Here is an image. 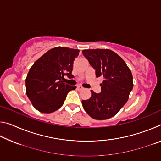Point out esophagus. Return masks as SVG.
Wrapping results in <instances>:
<instances>
[{
	"instance_id": "1",
	"label": "esophagus",
	"mask_w": 161,
	"mask_h": 161,
	"mask_svg": "<svg viewBox=\"0 0 161 161\" xmlns=\"http://www.w3.org/2000/svg\"><path fill=\"white\" fill-rule=\"evenodd\" d=\"M77 88L78 90H81V89H83V87L81 86H80V85H78L77 86Z\"/></svg>"
}]
</instances>
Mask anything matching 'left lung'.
<instances>
[{
	"instance_id": "1",
	"label": "left lung",
	"mask_w": 161,
	"mask_h": 161,
	"mask_svg": "<svg viewBox=\"0 0 161 161\" xmlns=\"http://www.w3.org/2000/svg\"><path fill=\"white\" fill-rule=\"evenodd\" d=\"M82 54L95 69L96 77L104 78L100 93L91 90V97L81 102L83 107L94 119H110L127 102L133 86L131 72L121 57L108 49L84 50Z\"/></svg>"
}]
</instances>
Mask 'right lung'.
I'll use <instances>...</instances> for the list:
<instances>
[{"label":"right lung","mask_w":161,"mask_h":161,"mask_svg":"<svg viewBox=\"0 0 161 161\" xmlns=\"http://www.w3.org/2000/svg\"><path fill=\"white\" fill-rule=\"evenodd\" d=\"M80 50L56 47L47 51L35 62L25 80L26 94L32 104L42 113L59 109L68 92L75 86L64 83V76L72 79L73 63Z\"/></svg>","instance_id":"add662e5"}]
</instances>
